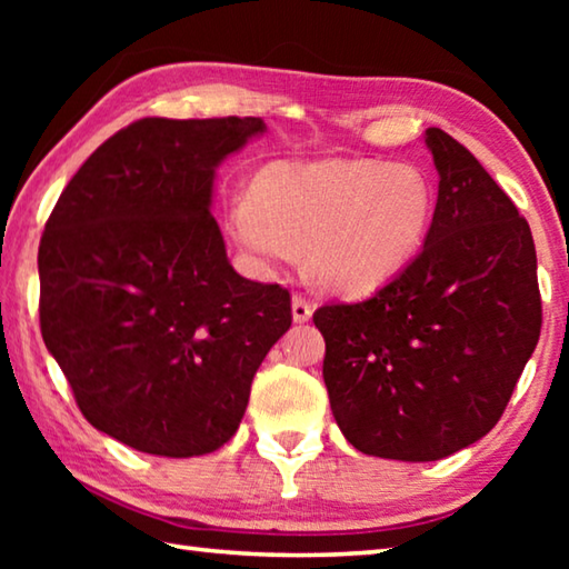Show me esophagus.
<instances>
[{"mask_svg": "<svg viewBox=\"0 0 569 569\" xmlns=\"http://www.w3.org/2000/svg\"><path fill=\"white\" fill-rule=\"evenodd\" d=\"M293 321L296 323H306L308 319H311V313H313V306H311V301H308L306 296H301V293H296L293 296Z\"/></svg>", "mask_w": 569, "mask_h": 569, "instance_id": "obj_1", "label": "esophagus"}]
</instances>
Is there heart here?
<instances>
[{"instance_id":"obj_1","label":"heart","mask_w":569,"mask_h":569,"mask_svg":"<svg viewBox=\"0 0 569 569\" xmlns=\"http://www.w3.org/2000/svg\"><path fill=\"white\" fill-rule=\"evenodd\" d=\"M435 220V190L403 162H273L253 192L230 200L226 226L261 268L308 271L336 293H369L419 253Z\"/></svg>"}]
</instances>
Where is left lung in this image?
I'll list each match as a JSON object with an SVG mask.
<instances>
[{
    "instance_id": "obj_1",
    "label": "left lung",
    "mask_w": 569,
    "mask_h": 569,
    "mask_svg": "<svg viewBox=\"0 0 569 569\" xmlns=\"http://www.w3.org/2000/svg\"><path fill=\"white\" fill-rule=\"evenodd\" d=\"M439 198L423 250L359 303H326L323 381L371 457L435 461L502 419L542 329L532 230L481 162L427 130Z\"/></svg>"
}]
</instances>
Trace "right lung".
<instances>
[{"label": "right lung", "mask_w": 569, "mask_h": 569, "mask_svg": "<svg viewBox=\"0 0 569 569\" xmlns=\"http://www.w3.org/2000/svg\"><path fill=\"white\" fill-rule=\"evenodd\" d=\"M258 118H142L67 182L40 240V329L94 429L146 455L236 435L291 293L238 276L210 216L216 166Z\"/></svg>", "instance_id": "obj_1"}]
</instances>
